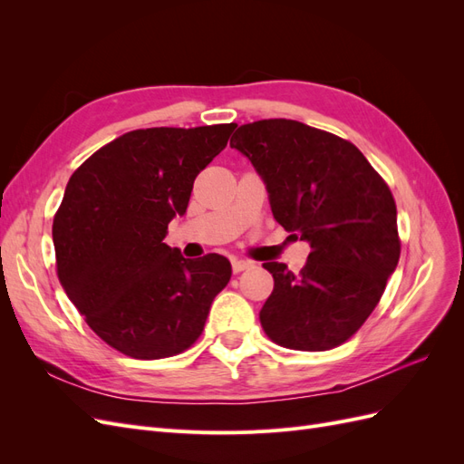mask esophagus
Here are the masks:
<instances>
[{"instance_id":"esophagus-1","label":"esophagus","mask_w":464,"mask_h":464,"mask_svg":"<svg viewBox=\"0 0 464 464\" xmlns=\"http://www.w3.org/2000/svg\"><path fill=\"white\" fill-rule=\"evenodd\" d=\"M251 266H254V263H251V261L237 259V257L232 259V271H234V273H242V271H246V269H251Z\"/></svg>"}]
</instances>
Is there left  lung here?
<instances>
[{
	"mask_svg": "<svg viewBox=\"0 0 464 464\" xmlns=\"http://www.w3.org/2000/svg\"><path fill=\"white\" fill-rule=\"evenodd\" d=\"M256 168L275 220L312 247L300 275L285 263L259 319L271 339L319 353L348 341L395 273L401 242L391 189L344 139L296 120L240 125L230 139Z\"/></svg>",
	"mask_w": 464,
	"mask_h": 464,
	"instance_id": "1",
	"label": "left lung"
}]
</instances>
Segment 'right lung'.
Instances as JSON below:
<instances>
[{
    "instance_id": "1",
    "label": "right lung",
    "mask_w": 464,
    "mask_h": 464,
    "mask_svg": "<svg viewBox=\"0 0 464 464\" xmlns=\"http://www.w3.org/2000/svg\"><path fill=\"white\" fill-rule=\"evenodd\" d=\"M234 128L130 131L67 181L52 228L60 283L89 327L123 354L159 360L184 353L228 285L227 257L186 259L164 237Z\"/></svg>"
}]
</instances>
